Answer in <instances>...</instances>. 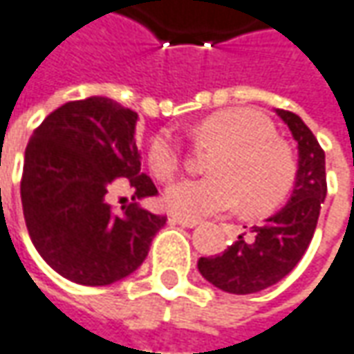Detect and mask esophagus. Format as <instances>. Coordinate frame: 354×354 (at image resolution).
I'll return each mask as SVG.
<instances>
[{
    "label": "esophagus",
    "mask_w": 354,
    "mask_h": 354,
    "mask_svg": "<svg viewBox=\"0 0 354 354\" xmlns=\"http://www.w3.org/2000/svg\"><path fill=\"white\" fill-rule=\"evenodd\" d=\"M172 222H176L178 225H182V227H196L198 225V220H190V218H182V216H172L170 218Z\"/></svg>",
    "instance_id": "esophagus-1"
}]
</instances>
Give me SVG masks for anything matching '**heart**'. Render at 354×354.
Instances as JSON below:
<instances>
[{"label":"heart","mask_w":354,"mask_h":354,"mask_svg":"<svg viewBox=\"0 0 354 354\" xmlns=\"http://www.w3.org/2000/svg\"><path fill=\"white\" fill-rule=\"evenodd\" d=\"M198 134L223 148L212 160L209 178H186L170 184L164 202L178 216L206 218L234 209L266 212L291 192L297 166L289 147L275 136L268 116L252 109H227L207 116ZM184 164V148L170 131L154 134L148 166L154 176L170 180Z\"/></svg>","instance_id":"b5f03b06"}]
</instances>
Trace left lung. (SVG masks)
Instances as JSON below:
<instances>
[{"mask_svg": "<svg viewBox=\"0 0 354 354\" xmlns=\"http://www.w3.org/2000/svg\"><path fill=\"white\" fill-rule=\"evenodd\" d=\"M299 145V170L291 200L263 225H254L252 238L238 236L222 255L198 259L202 277L218 289L234 295H248L281 281L305 255L321 204L327 196L325 152L315 134L295 113L275 111Z\"/></svg>", "mask_w": 354, "mask_h": 354, "instance_id": "1", "label": "left lung"}]
</instances>
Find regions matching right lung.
Listing matches in <instances>:
<instances>
[{
  "label": "right lung",
  "instance_id": "1",
  "mask_svg": "<svg viewBox=\"0 0 354 354\" xmlns=\"http://www.w3.org/2000/svg\"><path fill=\"white\" fill-rule=\"evenodd\" d=\"M138 115L106 97L71 100L47 116L25 148L21 204L39 255L81 285H111L140 268L166 216L136 202L115 212L111 192L156 196L140 172Z\"/></svg>",
  "mask_w": 354,
  "mask_h": 354
}]
</instances>
